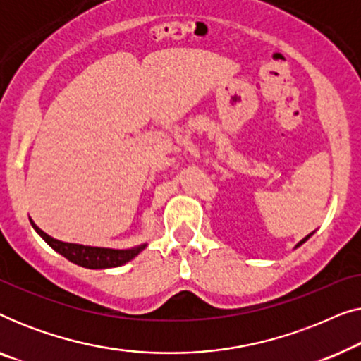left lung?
<instances>
[{
    "label": "left lung",
    "instance_id": "8db88e82",
    "mask_svg": "<svg viewBox=\"0 0 361 361\" xmlns=\"http://www.w3.org/2000/svg\"><path fill=\"white\" fill-rule=\"evenodd\" d=\"M312 235H314V231H312V233H309L307 236H305V238H302V240H300V241H299V243H298V245H295V248H299V246H300V245H302V243H305V241H307V240H309V238H310V236H312Z\"/></svg>",
    "mask_w": 361,
    "mask_h": 361
}]
</instances>
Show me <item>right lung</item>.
I'll return each instance as SVG.
<instances>
[{"instance_id":"right-lung-1","label":"right lung","mask_w":361,"mask_h":361,"mask_svg":"<svg viewBox=\"0 0 361 361\" xmlns=\"http://www.w3.org/2000/svg\"><path fill=\"white\" fill-rule=\"evenodd\" d=\"M31 221L32 228L37 231V235L51 246L54 251H57L59 255H62L63 258H67L72 263L88 269H105V268H116V266L126 264L128 261L136 258L142 250L146 248L147 243L133 246L128 250H113V248H100V246H87V245H78V243H66V241L56 240L52 236H49L46 231H42L39 226Z\"/></svg>"}]
</instances>
